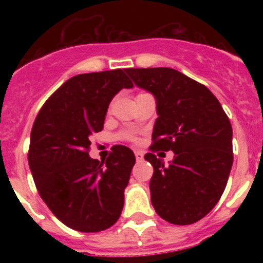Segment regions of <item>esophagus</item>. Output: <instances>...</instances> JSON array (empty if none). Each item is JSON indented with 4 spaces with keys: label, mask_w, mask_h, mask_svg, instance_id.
Here are the masks:
<instances>
[{
    "label": "esophagus",
    "mask_w": 263,
    "mask_h": 263,
    "mask_svg": "<svg viewBox=\"0 0 263 263\" xmlns=\"http://www.w3.org/2000/svg\"><path fill=\"white\" fill-rule=\"evenodd\" d=\"M134 154H136V159L138 160V162H141V160L143 159V153L142 152L137 150V152H134Z\"/></svg>",
    "instance_id": "obj_1"
}]
</instances>
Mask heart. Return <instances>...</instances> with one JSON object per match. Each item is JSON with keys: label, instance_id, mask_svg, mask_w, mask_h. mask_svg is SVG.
<instances>
[{"label": "heart", "instance_id": "obj_1", "mask_svg": "<svg viewBox=\"0 0 263 263\" xmlns=\"http://www.w3.org/2000/svg\"><path fill=\"white\" fill-rule=\"evenodd\" d=\"M126 138H127V139H133V138H134V137H133V136H132V134H127V136H126Z\"/></svg>", "mask_w": 263, "mask_h": 263}]
</instances>
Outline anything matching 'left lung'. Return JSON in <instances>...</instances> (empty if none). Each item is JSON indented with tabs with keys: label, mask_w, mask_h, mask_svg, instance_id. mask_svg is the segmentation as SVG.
<instances>
[{
	"label": "left lung",
	"mask_w": 263,
	"mask_h": 263,
	"mask_svg": "<svg viewBox=\"0 0 263 263\" xmlns=\"http://www.w3.org/2000/svg\"><path fill=\"white\" fill-rule=\"evenodd\" d=\"M137 87L157 101L153 130L152 204L160 217L175 225L199 221L220 200L233 164L232 125L221 104L205 85L167 67L127 68ZM174 152L164 166L154 154Z\"/></svg>",
	"instance_id": "1"
}]
</instances>
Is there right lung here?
Segmentation results:
<instances>
[{
  "instance_id": "obj_1",
  "label": "right lung",
  "mask_w": 263,
  "mask_h": 263,
  "mask_svg": "<svg viewBox=\"0 0 263 263\" xmlns=\"http://www.w3.org/2000/svg\"><path fill=\"white\" fill-rule=\"evenodd\" d=\"M122 88H133L124 69L73 76L51 95L32 125L29 164L36 190L75 231H105L124 208L134 153L113 146L105 162L88 154L89 137L103 130L109 104Z\"/></svg>"
}]
</instances>
